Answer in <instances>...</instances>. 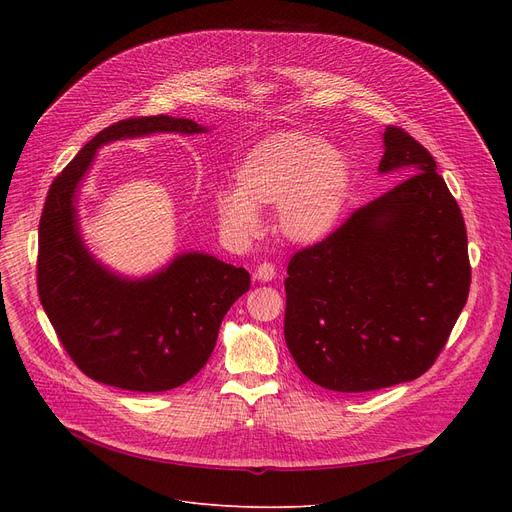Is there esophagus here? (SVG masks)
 Returning a JSON list of instances; mask_svg holds the SVG:
<instances>
[{
	"mask_svg": "<svg viewBox=\"0 0 512 512\" xmlns=\"http://www.w3.org/2000/svg\"><path fill=\"white\" fill-rule=\"evenodd\" d=\"M276 278V267L272 263H261L255 270V280L259 282H272Z\"/></svg>",
	"mask_w": 512,
	"mask_h": 512,
	"instance_id": "obj_1",
	"label": "esophagus"
}]
</instances>
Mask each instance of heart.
<instances>
[{"instance_id": "obj_1", "label": "heart", "mask_w": 512, "mask_h": 512, "mask_svg": "<svg viewBox=\"0 0 512 512\" xmlns=\"http://www.w3.org/2000/svg\"><path fill=\"white\" fill-rule=\"evenodd\" d=\"M236 188L215 193L222 232L249 242L261 232V209H274L276 232L294 247L328 240L351 193V161L307 132H276L257 143L234 172Z\"/></svg>"}]
</instances>
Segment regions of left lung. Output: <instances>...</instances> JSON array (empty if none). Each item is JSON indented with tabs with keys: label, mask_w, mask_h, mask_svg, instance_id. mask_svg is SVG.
I'll list each match as a JSON object with an SVG mask.
<instances>
[{
	"label": "left lung",
	"mask_w": 512,
	"mask_h": 512,
	"mask_svg": "<svg viewBox=\"0 0 512 512\" xmlns=\"http://www.w3.org/2000/svg\"><path fill=\"white\" fill-rule=\"evenodd\" d=\"M380 174L407 178L288 263L284 338L311 382L369 392L434 365L471 284L463 213L436 161L402 128L382 132Z\"/></svg>",
	"instance_id": "1"
}]
</instances>
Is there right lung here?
<instances>
[{
	"label": "right lung",
	"instance_id": "right-lung-1",
	"mask_svg": "<svg viewBox=\"0 0 512 512\" xmlns=\"http://www.w3.org/2000/svg\"><path fill=\"white\" fill-rule=\"evenodd\" d=\"M161 132L203 134L209 126L174 116L107 126L53 180L39 222L37 284L53 330L91 380L130 392H166L197 375L224 315L251 286L245 267L201 251L178 253L161 270L130 278L87 247L78 193L97 151Z\"/></svg>",
	"mask_w": 512,
	"mask_h": 512
}]
</instances>
